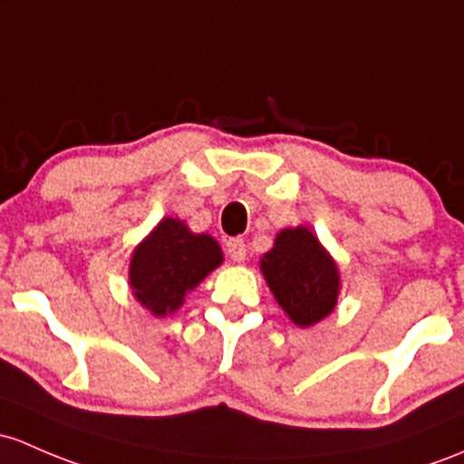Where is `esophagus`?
I'll return each mask as SVG.
<instances>
[{"label":"esophagus","mask_w":464,"mask_h":464,"mask_svg":"<svg viewBox=\"0 0 464 464\" xmlns=\"http://www.w3.org/2000/svg\"><path fill=\"white\" fill-rule=\"evenodd\" d=\"M227 253L233 262H245L246 257L245 240H242V237H231V240L227 242Z\"/></svg>","instance_id":"esophagus-1"}]
</instances>
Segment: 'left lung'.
Returning <instances> with one entry per match:
<instances>
[{"instance_id": "left-lung-1", "label": "left lung", "mask_w": 464, "mask_h": 464, "mask_svg": "<svg viewBox=\"0 0 464 464\" xmlns=\"http://www.w3.org/2000/svg\"><path fill=\"white\" fill-rule=\"evenodd\" d=\"M262 273L277 304L297 326L315 324L334 311L338 269L309 228L277 233L276 246L262 257Z\"/></svg>"}]
</instances>
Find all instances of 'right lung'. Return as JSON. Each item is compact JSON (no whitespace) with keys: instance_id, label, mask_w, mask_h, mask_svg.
I'll list each match as a JSON object with an SVG mask.
<instances>
[{"instance_id":"add662e5","label":"right lung","mask_w":464,"mask_h":464,"mask_svg":"<svg viewBox=\"0 0 464 464\" xmlns=\"http://www.w3.org/2000/svg\"><path fill=\"white\" fill-rule=\"evenodd\" d=\"M219 262L222 251L211 236H195L184 222L167 218L135 248L130 286L146 309L167 315Z\"/></svg>"}]
</instances>
